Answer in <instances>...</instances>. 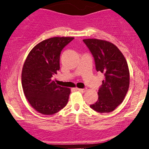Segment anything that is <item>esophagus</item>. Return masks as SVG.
Returning a JSON list of instances; mask_svg holds the SVG:
<instances>
[{
  "mask_svg": "<svg viewBox=\"0 0 149 149\" xmlns=\"http://www.w3.org/2000/svg\"><path fill=\"white\" fill-rule=\"evenodd\" d=\"M78 90L79 92H86V89H80V88H78Z\"/></svg>",
  "mask_w": 149,
  "mask_h": 149,
  "instance_id": "1",
  "label": "esophagus"
}]
</instances>
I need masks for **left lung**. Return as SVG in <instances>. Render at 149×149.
Here are the masks:
<instances>
[{
    "mask_svg": "<svg viewBox=\"0 0 149 149\" xmlns=\"http://www.w3.org/2000/svg\"><path fill=\"white\" fill-rule=\"evenodd\" d=\"M83 42L93 55L95 67L104 73V80L99 89L98 100L90 105L99 113H109L123 102L130 85V71L125 58L114 44L95 38Z\"/></svg>",
    "mask_w": 149,
    "mask_h": 149,
    "instance_id": "obj_1",
    "label": "left lung"
}]
</instances>
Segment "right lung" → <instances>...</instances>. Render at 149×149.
Returning a JSON list of instances; mask_svg holds the SVG:
<instances>
[{
	"label": "right lung",
	"instance_id": "obj_1",
	"mask_svg": "<svg viewBox=\"0 0 149 149\" xmlns=\"http://www.w3.org/2000/svg\"><path fill=\"white\" fill-rule=\"evenodd\" d=\"M73 37H53L39 42L29 53L22 72L24 93L30 105L43 115H52L67 104L71 90L52 80L59 71L61 50Z\"/></svg>",
	"mask_w": 149,
	"mask_h": 149
}]
</instances>
